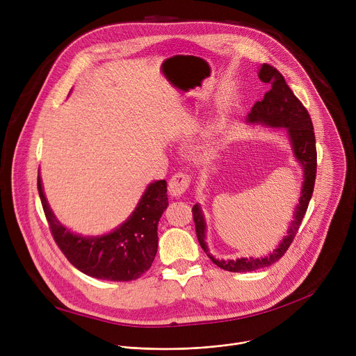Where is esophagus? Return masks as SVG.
I'll return each instance as SVG.
<instances>
[{
  "label": "esophagus",
  "mask_w": 356,
  "mask_h": 356,
  "mask_svg": "<svg viewBox=\"0 0 356 356\" xmlns=\"http://www.w3.org/2000/svg\"><path fill=\"white\" fill-rule=\"evenodd\" d=\"M190 183H191L190 175H187L184 172H177L169 180V193L175 197H180L181 194H184L187 191Z\"/></svg>",
  "instance_id": "1"
}]
</instances>
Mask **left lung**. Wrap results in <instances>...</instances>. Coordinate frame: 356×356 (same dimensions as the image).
<instances>
[{"mask_svg": "<svg viewBox=\"0 0 356 356\" xmlns=\"http://www.w3.org/2000/svg\"><path fill=\"white\" fill-rule=\"evenodd\" d=\"M259 79L270 86V90L265 94L262 101H257L248 114L249 124H262L272 128H284L290 139L293 154L304 169V181L301 195L294 211L293 221L287 231V235L279 243V246L265 258H241L231 261H218L209 252L206 243V221L198 204L193 207V220L195 224V234L201 248L204 249L207 257L218 268L228 272H253L276 264L291 245L300 224L306 216L309 202L313 195L316 175H317V150L316 135L309 111L301 104V101L287 86L284 77L268 63H264L259 70Z\"/></svg>", "mask_w": 356, "mask_h": 356, "instance_id": "obj_1", "label": "left lung"}]
</instances>
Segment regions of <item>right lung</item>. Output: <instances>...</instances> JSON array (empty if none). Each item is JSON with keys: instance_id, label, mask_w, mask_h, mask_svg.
<instances>
[{"instance_id": "1", "label": "right lung", "mask_w": 356, "mask_h": 356, "mask_svg": "<svg viewBox=\"0 0 356 356\" xmlns=\"http://www.w3.org/2000/svg\"><path fill=\"white\" fill-rule=\"evenodd\" d=\"M166 186V180L150 183L135 211L115 231L101 236H80L58 221L38 176L42 207L63 255L84 275L111 282L135 280L152 266L158 252V222L169 206Z\"/></svg>"}]
</instances>
